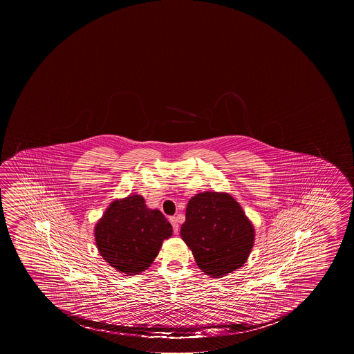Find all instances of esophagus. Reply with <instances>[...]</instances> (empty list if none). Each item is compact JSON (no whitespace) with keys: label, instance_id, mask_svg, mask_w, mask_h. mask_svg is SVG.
I'll return each instance as SVG.
<instances>
[{"label":"esophagus","instance_id":"1","mask_svg":"<svg viewBox=\"0 0 354 354\" xmlns=\"http://www.w3.org/2000/svg\"><path fill=\"white\" fill-rule=\"evenodd\" d=\"M170 223L173 226L175 234H178V232H179V221H178V218L176 217H170Z\"/></svg>","mask_w":354,"mask_h":354}]
</instances>
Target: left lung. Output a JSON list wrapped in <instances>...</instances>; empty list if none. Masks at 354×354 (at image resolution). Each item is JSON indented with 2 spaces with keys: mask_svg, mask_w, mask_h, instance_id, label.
<instances>
[{
  "mask_svg": "<svg viewBox=\"0 0 354 354\" xmlns=\"http://www.w3.org/2000/svg\"><path fill=\"white\" fill-rule=\"evenodd\" d=\"M185 217L180 236L205 274L221 278L248 259L254 228L230 194H197L187 203Z\"/></svg>",
  "mask_w": 354,
  "mask_h": 354,
  "instance_id": "8db88e82",
  "label": "left lung"
}]
</instances>
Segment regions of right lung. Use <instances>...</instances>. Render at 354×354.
I'll use <instances>...</instances> for the list:
<instances>
[{"label":"right lung","instance_id":"add662e5","mask_svg":"<svg viewBox=\"0 0 354 354\" xmlns=\"http://www.w3.org/2000/svg\"><path fill=\"white\" fill-rule=\"evenodd\" d=\"M173 228L159 209L147 207L140 195L111 203L95 226V241L104 261L117 272L136 275L151 267Z\"/></svg>","mask_w":354,"mask_h":354}]
</instances>
